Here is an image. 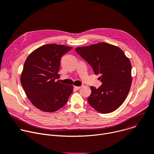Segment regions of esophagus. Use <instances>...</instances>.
I'll return each instance as SVG.
<instances>
[{
    "mask_svg": "<svg viewBox=\"0 0 154 154\" xmlns=\"http://www.w3.org/2000/svg\"><path fill=\"white\" fill-rule=\"evenodd\" d=\"M74 88L76 90H79L80 88V87H77V86H74Z\"/></svg>",
    "mask_w": 154,
    "mask_h": 154,
    "instance_id": "1",
    "label": "esophagus"
}]
</instances>
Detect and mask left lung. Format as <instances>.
<instances>
[{"instance_id":"1","label":"left lung","mask_w":154,"mask_h":154,"mask_svg":"<svg viewBox=\"0 0 154 154\" xmlns=\"http://www.w3.org/2000/svg\"><path fill=\"white\" fill-rule=\"evenodd\" d=\"M75 51L90 64L103 83L98 88L91 87L88 97L90 105L102 114L118 109L127 98L132 77L131 64L128 58L119 47L101 42L77 47Z\"/></svg>"}]
</instances>
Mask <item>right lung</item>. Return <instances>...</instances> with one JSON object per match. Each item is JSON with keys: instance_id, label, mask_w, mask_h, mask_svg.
<instances>
[{"instance_id": "right-lung-1", "label": "right lung", "mask_w": 154, "mask_h": 154, "mask_svg": "<svg viewBox=\"0 0 154 154\" xmlns=\"http://www.w3.org/2000/svg\"><path fill=\"white\" fill-rule=\"evenodd\" d=\"M72 47L47 44L38 47L27 58L21 83L27 97L37 109L53 112L63 107L73 91V87L55 80L59 77L61 58Z\"/></svg>"}]
</instances>
